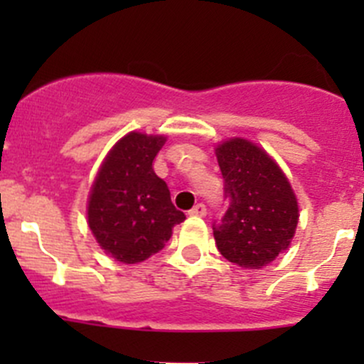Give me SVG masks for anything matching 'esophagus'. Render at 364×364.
Instances as JSON below:
<instances>
[{"instance_id": "obj_1", "label": "esophagus", "mask_w": 364, "mask_h": 364, "mask_svg": "<svg viewBox=\"0 0 364 364\" xmlns=\"http://www.w3.org/2000/svg\"><path fill=\"white\" fill-rule=\"evenodd\" d=\"M205 213H208V209H205V205L200 203V204H196L192 209L188 211L190 216H205Z\"/></svg>"}]
</instances>
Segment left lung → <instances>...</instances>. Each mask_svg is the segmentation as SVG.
I'll return each mask as SVG.
<instances>
[{"label":"left lung","instance_id":"left-lung-1","mask_svg":"<svg viewBox=\"0 0 364 364\" xmlns=\"http://www.w3.org/2000/svg\"><path fill=\"white\" fill-rule=\"evenodd\" d=\"M229 208L213 236L220 253L245 269H259L287 250L299 209L291 183L277 161L247 139L216 148Z\"/></svg>","mask_w":364,"mask_h":364}]
</instances>
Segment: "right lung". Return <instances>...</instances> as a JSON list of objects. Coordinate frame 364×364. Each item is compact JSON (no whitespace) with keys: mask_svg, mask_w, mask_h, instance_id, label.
I'll return each mask as SVG.
<instances>
[{"mask_svg":"<svg viewBox=\"0 0 364 364\" xmlns=\"http://www.w3.org/2000/svg\"><path fill=\"white\" fill-rule=\"evenodd\" d=\"M165 137L130 132L109 151L87 200V223L107 255L137 264L159 253L186 218L153 171Z\"/></svg>","mask_w":364,"mask_h":364,"instance_id":"1","label":"right lung"}]
</instances>
